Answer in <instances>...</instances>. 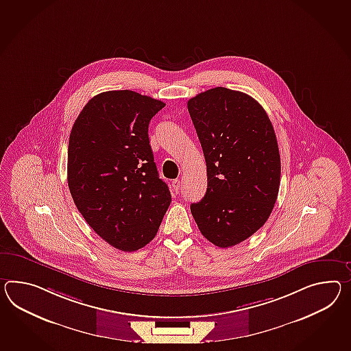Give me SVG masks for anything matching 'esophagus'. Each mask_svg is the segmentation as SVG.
I'll return each instance as SVG.
<instances>
[{"label": "esophagus", "mask_w": 351, "mask_h": 351, "mask_svg": "<svg viewBox=\"0 0 351 351\" xmlns=\"http://www.w3.org/2000/svg\"><path fill=\"white\" fill-rule=\"evenodd\" d=\"M172 189H173V191H175V193H179L180 180L176 179L172 181Z\"/></svg>", "instance_id": "esophagus-1"}]
</instances>
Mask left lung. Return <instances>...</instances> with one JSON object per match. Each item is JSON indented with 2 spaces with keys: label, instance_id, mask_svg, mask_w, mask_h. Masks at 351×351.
Instances as JSON below:
<instances>
[{
  "label": "left lung",
  "instance_id": "left-lung-1",
  "mask_svg": "<svg viewBox=\"0 0 351 351\" xmlns=\"http://www.w3.org/2000/svg\"><path fill=\"white\" fill-rule=\"evenodd\" d=\"M206 157L208 188L190 206L202 234L231 247L265 224L280 185L273 124L251 96L215 87L188 101Z\"/></svg>",
  "mask_w": 351,
  "mask_h": 351
}]
</instances>
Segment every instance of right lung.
<instances>
[{
  "mask_svg": "<svg viewBox=\"0 0 351 351\" xmlns=\"http://www.w3.org/2000/svg\"><path fill=\"white\" fill-rule=\"evenodd\" d=\"M165 105L130 90L106 91L86 104L71 130V195L87 224L121 251L152 241L171 203L148 138Z\"/></svg>",
  "mask_w": 351,
  "mask_h": 351,
  "instance_id": "add662e5",
  "label": "right lung"
}]
</instances>
